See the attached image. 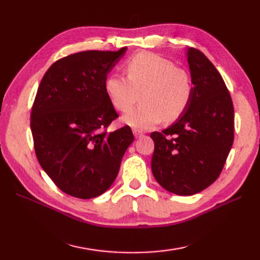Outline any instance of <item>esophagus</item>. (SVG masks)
I'll return each mask as SVG.
<instances>
[{
	"label": "esophagus",
	"mask_w": 260,
	"mask_h": 260,
	"mask_svg": "<svg viewBox=\"0 0 260 260\" xmlns=\"http://www.w3.org/2000/svg\"><path fill=\"white\" fill-rule=\"evenodd\" d=\"M133 134H134V136L136 137V139H137V137H141L143 135L142 132L139 131V129H133Z\"/></svg>",
	"instance_id": "obj_1"
}]
</instances>
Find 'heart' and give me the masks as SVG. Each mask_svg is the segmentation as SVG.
Instances as JSON below:
<instances>
[{
  "label": "heart",
  "mask_w": 260,
  "mask_h": 260,
  "mask_svg": "<svg viewBox=\"0 0 260 260\" xmlns=\"http://www.w3.org/2000/svg\"><path fill=\"white\" fill-rule=\"evenodd\" d=\"M126 78L109 74L104 82L108 99L118 112L126 114L139 101L142 104L123 121L136 129H148L164 120L173 123L189 107L193 82L186 70L152 52H140L125 62Z\"/></svg>",
  "instance_id": "heart-1"
}]
</instances>
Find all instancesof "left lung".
Here are the masks:
<instances>
[{"mask_svg": "<svg viewBox=\"0 0 260 260\" xmlns=\"http://www.w3.org/2000/svg\"><path fill=\"white\" fill-rule=\"evenodd\" d=\"M193 96L185 113L154 141L152 172L165 190L179 196L201 192L219 178L234 143L235 114L221 75L204 54L187 49Z\"/></svg>", "mask_w": 260, "mask_h": 260, "instance_id": "8db88e82", "label": "left lung"}]
</instances>
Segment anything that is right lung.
<instances>
[{
	"mask_svg": "<svg viewBox=\"0 0 260 260\" xmlns=\"http://www.w3.org/2000/svg\"><path fill=\"white\" fill-rule=\"evenodd\" d=\"M126 49L69 54L39 85L30 121L36 155L53 183L71 197L91 199L107 191L134 141L127 125L107 132L118 114L104 82Z\"/></svg>",
	"mask_w": 260,
	"mask_h": 260,
	"instance_id": "obj_1",
	"label": "right lung"
}]
</instances>
